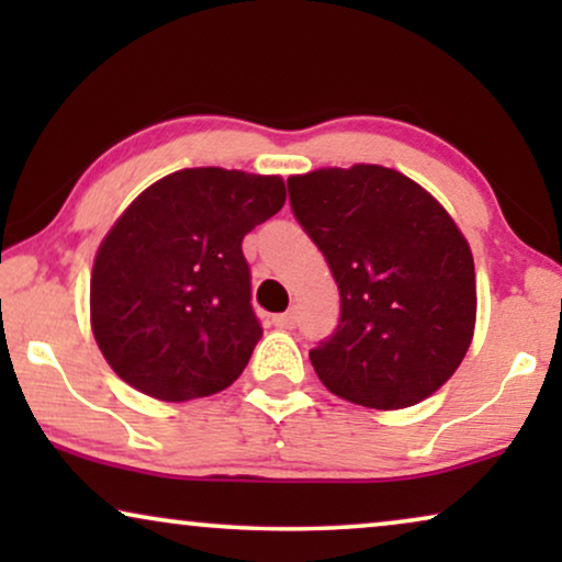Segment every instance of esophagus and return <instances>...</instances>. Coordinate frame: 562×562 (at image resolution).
Masks as SVG:
<instances>
[{"mask_svg": "<svg viewBox=\"0 0 562 562\" xmlns=\"http://www.w3.org/2000/svg\"><path fill=\"white\" fill-rule=\"evenodd\" d=\"M273 325L281 327V329H291V327L296 325V312L289 310V312H283V314H276Z\"/></svg>", "mask_w": 562, "mask_h": 562, "instance_id": "obj_1", "label": "esophagus"}]
</instances>
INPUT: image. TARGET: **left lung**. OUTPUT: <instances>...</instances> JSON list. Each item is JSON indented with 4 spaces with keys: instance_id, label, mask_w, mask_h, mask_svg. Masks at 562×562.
<instances>
[{
    "instance_id": "obj_1",
    "label": "left lung",
    "mask_w": 562,
    "mask_h": 562,
    "mask_svg": "<svg viewBox=\"0 0 562 562\" xmlns=\"http://www.w3.org/2000/svg\"><path fill=\"white\" fill-rule=\"evenodd\" d=\"M291 212L340 289V325L310 350L335 396L404 409L456 373L473 340L475 268L442 204L394 168L291 176Z\"/></svg>"
}]
</instances>
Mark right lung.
Segmentation results:
<instances>
[{"label":"right lung","instance_id":"right-lung-1","mask_svg":"<svg viewBox=\"0 0 562 562\" xmlns=\"http://www.w3.org/2000/svg\"><path fill=\"white\" fill-rule=\"evenodd\" d=\"M283 202L281 176L183 168L127 206L91 271V329L122 381L189 402L243 373L263 335L243 237Z\"/></svg>","mask_w":562,"mask_h":562}]
</instances>
